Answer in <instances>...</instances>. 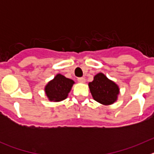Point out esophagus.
Returning <instances> with one entry per match:
<instances>
[{"mask_svg": "<svg viewBox=\"0 0 154 154\" xmlns=\"http://www.w3.org/2000/svg\"><path fill=\"white\" fill-rule=\"evenodd\" d=\"M77 80H78L79 82H85V78H83V77H79V78L77 79Z\"/></svg>", "mask_w": 154, "mask_h": 154, "instance_id": "obj_1", "label": "esophagus"}]
</instances>
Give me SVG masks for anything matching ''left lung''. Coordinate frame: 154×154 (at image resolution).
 <instances>
[{"label":"left lung","mask_w":154,"mask_h":154,"mask_svg":"<svg viewBox=\"0 0 154 154\" xmlns=\"http://www.w3.org/2000/svg\"><path fill=\"white\" fill-rule=\"evenodd\" d=\"M89 86L92 97L98 103L110 105L117 99L119 87L103 73L95 75L93 81L89 83Z\"/></svg>","instance_id":"1"}]
</instances>
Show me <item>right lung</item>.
Returning <instances> with one entry per match:
<instances>
[{"mask_svg": "<svg viewBox=\"0 0 154 154\" xmlns=\"http://www.w3.org/2000/svg\"><path fill=\"white\" fill-rule=\"evenodd\" d=\"M73 84V80L58 74L45 86V93L50 101H62L67 98Z\"/></svg>", "mask_w": 154, "mask_h": 154, "instance_id": "add662e5", "label": "right lung"}]
</instances>
